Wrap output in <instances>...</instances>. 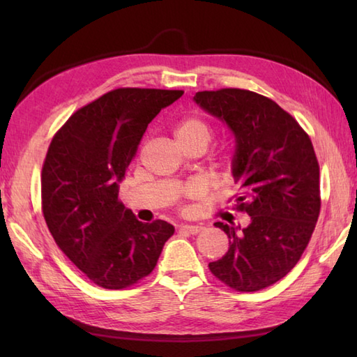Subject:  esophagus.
<instances>
[{
    "label": "esophagus",
    "instance_id": "esophagus-1",
    "mask_svg": "<svg viewBox=\"0 0 357 357\" xmlns=\"http://www.w3.org/2000/svg\"><path fill=\"white\" fill-rule=\"evenodd\" d=\"M179 230L183 233H188V234H198L202 230V227H199V225H181Z\"/></svg>",
    "mask_w": 357,
    "mask_h": 357
}]
</instances>
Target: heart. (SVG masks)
Wrapping results in <instances>:
<instances>
[{
    "instance_id": "1",
    "label": "heart",
    "mask_w": 357,
    "mask_h": 357,
    "mask_svg": "<svg viewBox=\"0 0 357 357\" xmlns=\"http://www.w3.org/2000/svg\"><path fill=\"white\" fill-rule=\"evenodd\" d=\"M174 136H176L179 146L202 144V146L207 147V144L211 141V136H213V130H211L206 119L192 115L179 121V124L174 128ZM229 173L230 170H227V174ZM202 193L204 190L199 184H192L187 187V195L193 196V198H199Z\"/></svg>"
}]
</instances>
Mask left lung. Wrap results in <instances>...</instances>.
<instances>
[{
    "instance_id": "8db88e82",
    "label": "left lung",
    "mask_w": 357,
    "mask_h": 357,
    "mask_svg": "<svg viewBox=\"0 0 357 357\" xmlns=\"http://www.w3.org/2000/svg\"><path fill=\"white\" fill-rule=\"evenodd\" d=\"M193 100L231 128V172L239 184L233 208L250 216L245 227L215 224L230 247L208 268L233 290H262L298 264L319 218V162L312 139L290 113L250 90H204Z\"/></svg>"
}]
</instances>
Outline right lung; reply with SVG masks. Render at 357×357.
Returning <instances> with one entry per match:
<instances>
[{"mask_svg":"<svg viewBox=\"0 0 357 357\" xmlns=\"http://www.w3.org/2000/svg\"><path fill=\"white\" fill-rule=\"evenodd\" d=\"M183 90L123 87L78 109L53 136L41 172L43 215L59 250L109 290L149 276L174 227L141 222L119 183L151 123Z\"/></svg>","mask_w":357,"mask_h":357,"instance_id":"obj_1","label":"right lung"}]
</instances>
